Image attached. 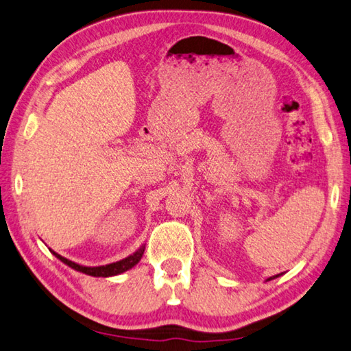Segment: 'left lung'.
<instances>
[{
    "label": "left lung",
    "instance_id": "left-lung-1",
    "mask_svg": "<svg viewBox=\"0 0 351 351\" xmlns=\"http://www.w3.org/2000/svg\"><path fill=\"white\" fill-rule=\"evenodd\" d=\"M279 276H280V274H276V276H273V278H268L267 282H268V280H273V279H276V278H279Z\"/></svg>",
    "mask_w": 351,
    "mask_h": 351
}]
</instances>
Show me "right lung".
<instances>
[{
    "instance_id": "1",
    "label": "right lung",
    "mask_w": 351,
    "mask_h": 351,
    "mask_svg": "<svg viewBox=\"0 0 351 351\" xmlns=\"http://www.w3.org/2000/svg\"><path fill=\"white\" fill-rule=\"evenodd\" d=\"M143 253H145V245H141V247L137 251H135V253H132L131 256H128V257H125V259H121L119 262L108 263V265H101V267H84V265H80V263H75V262H72L69 259H66V257L60 256L58 253L52 251V254L63 263H66L67 267L75 269V271L84 273L88 276H94V278H110V276H117V274L125 273V271H128V269H131L132 267L137 265V263L141 259V256H143Z\"/></svg>"
}]
</instances>
